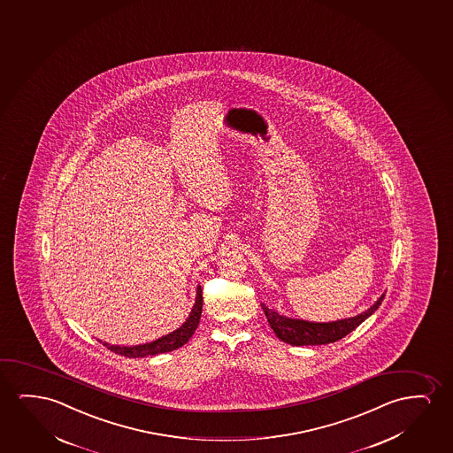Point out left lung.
I'll use <instances>...</instances> for the list:
<instances>
[{
    "mask_svg": "<svg viewBox=\"0 0 453 453\" xmlns=\"http://www.w3.org/2000/svg\"><path fill=\"white\" fill-rule=\"evenodd\" d=\"M383 296L385 295L376 301V304H372L368 311H365L357 317L338 319L332 323H311V321H303V319H287L264 304H262V309H264V313L276 334V337L282 340L284 343L294 344V346H307V344L313 346V344L334 343L340 338L346 337L349 332L362 325L370 315L376 312L379 306L382 304Z\"/></svg>",
    "mask_w": 453,
    "mask_h": 453,
    "instance_id": "obj_1",
    "label": "left lung"
}]
</instances>
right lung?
Listing matches in <instances>:
<instances>
[{"label":"right lung","instance_id":"add662e5","mask_svg":"<svg viewBox=\"0 0 453 453\" xmlns=\"http://www.w3.org/2000/svg\"><path fill=\"white\" fill-rule=\"evenodd\" d=\"M202 307H203V296H202V287L198 286L197 298H196V304L192 307L191 315H189V319H186L185 325L179 327L177 331H173V334H167L166 337L158 338V340H155L152 343L130 346V348H127V346H115V344L109 343L103 344L107 349L113 350L115 354L130 358L157 356V354H163V352L179 349L180 346H183L192 337L194 331L197 329L200 317H202Z\"/></svg>","mask_w":453,"mask_h":453}]
</instances>
